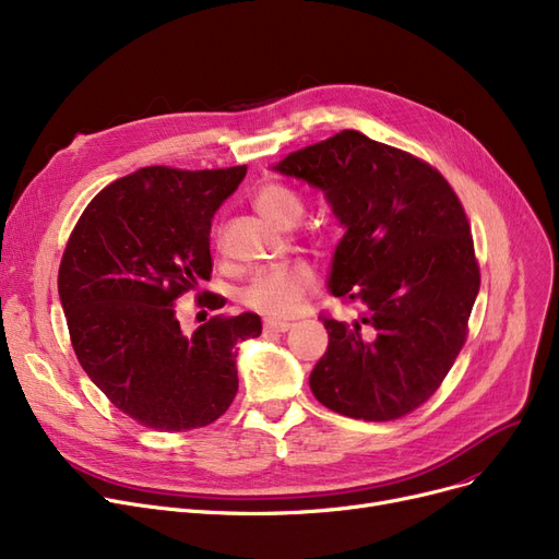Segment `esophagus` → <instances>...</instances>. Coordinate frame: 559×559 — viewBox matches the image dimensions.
<instances>
[{
  "instance_id": "esophagus-1",
  "label": "esophagus",
  "mask_w": 559,
  "mask_h": 559,
  "mask_svg": "<svg viewBox=\"0 0 559 559\" xmlns=\"http://www.w3.org/2000/svg\"><path fill=\"white\" fill-rule=\"evenodd\" d=\"M293 329V322L285 320H264V331H276V333H285Z\"/></svg>"
}]
</instances>
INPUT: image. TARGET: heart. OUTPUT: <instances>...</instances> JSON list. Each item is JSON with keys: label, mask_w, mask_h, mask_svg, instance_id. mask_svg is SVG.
Returning a JSON list of instances; mask_svg holds the SVG:
<instances>
[{"label": "heart", "mask_w": 559, "mask_h": 559, "mask_svg": "<svg viewBox=\"0 0 559 559\" xmlns=\"http://www.w3.org/2000/svg\"><path fill=\"white\" fill-rule=\"evenodd\" d=\"M253 207L266 222L289 228L295 226L304 214V201L295 189L281 182H264L253 191ZM318 287V276L306 262H293L285 266H274L253 276L245 289V304L270 318H289L295 314L308 295Z\"/></svg>", "instance_id": "b5f03b06"}]
</instances>
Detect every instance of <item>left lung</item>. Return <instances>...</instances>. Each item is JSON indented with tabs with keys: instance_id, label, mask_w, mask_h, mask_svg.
<instances>
[{
	"instance_id": "1",
	"label": "left lung",
	"mask_w": 559,
	"mask_h": 559,
	"mask_svg": "<svg viewBox=\"0 0 559 559\" xmlns=\"http://www.w3.org/2000/svg\"><path fill=\"white\" fill-rule=\"evenodd\" d=\"M276 171L324 191L345 237L329 289L360 320L329 314L310 391L340 416L385 423L423 406L466 343L479 293L471 224L450 182L420 157L343 130Z\"/></svg>"
}]
</instances>
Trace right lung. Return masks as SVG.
<instances>
[{
    "mask_svg": "<svg viewBox=\"0 0 559 559\" xmlns=\"http://www.w3.org/2000/svg\"><path fill=\"white\" fill-rule=\"evenodd\" d=\"M247 166H145L105 187L72 228L59 297L80 366L126 416L187 431L237 395V343L262 333L255 312L214 314L185 335L176 301L212 276L210 228ZM224 297L205 295L212 310Z\"/></svg>",
    "mask_w": 559,
    "mask_h": 559,
    "instance_id": "1",
    "label": "right lung"
}]
</instances>
